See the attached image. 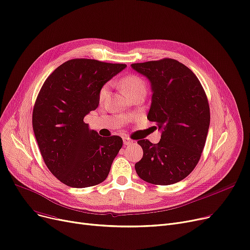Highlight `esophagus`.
Returning a JSON list of instances; mask_svg holds the SVG:
<instances>
[{
  "instance_id": "esophagus-1",
  "label": "esophagus",
  "mask_w": 250,
  "mask_h": 250,
  "mask_svg": "<svg viewBox=\"0 0 250 250\" xmlns=\"http://www.w3.org/2000/svg\"><path fill=\"white\" fill-rule=\"evenodd\" d=\"M134 143V141L131 140L129 138H124V144L126 146V145H132Z\"/></svg>"
}]
</instances>
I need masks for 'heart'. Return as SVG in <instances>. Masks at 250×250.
<instances>
[{
	"mask_svg": "<svg viewBox=\"0 0 250 250\" xmlns=\"http://www.w3.org/2000/svg\"><path fill=\"white\" fill-rule=\"evenodd\" d=\"M122 86L124 92L128 96L140 89L145 88V83L142 79L137 77V75H129V77H126L122 81ZM108 91H109L108 85H104L100 91V100L105 99V97L108 95Z\"/></svg>",
	"mask_w": 250,
	"mask_h": 250,
	"instance_id": "heart-1",
	"label": "heart"
}]
</instances>
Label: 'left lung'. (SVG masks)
<instances>
[{
    "label": "left lung",
    "mask_w": 250,
    "mask_h": 250,
    "mask_svg": "<svg viewBox=\"0 0 250 250\" xmlns=\"http://www.w3.org/2000/svg\"><path fill=\"white\" fill-rule=\"evenodd\" d=\"M131 67L150 83L147 118L161 132L157 144L138 141L143 157L135 165L136 171L150 184L171 185L185 179L200 159L210 122L208 98L196 75L177 60L134 63Z\"/></svg>",
    "instance_id": "1"
}]
</instances>
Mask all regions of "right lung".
Masks as SVG:
<instances>
[{
    "mask_svg": "<svg viewBox=\"0 0 250 250\" xmlns=\"http://www.w3.org/2000/svg\"><path fill=\"white\" fill-rule=\"evenodd\" d=\"M125 67L72 59L58 66L42 84L32 112V127L46 166L65 185L95 186L109 173L123 139L99 136L83 118L98 107L103 85Z\"/></svg>",
    "mask_w": 250,
    "mask_h": 250,
    "instance_id": "add662e5",
    "label": "right lung"
}]
</instances>
